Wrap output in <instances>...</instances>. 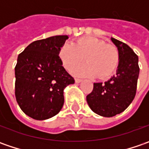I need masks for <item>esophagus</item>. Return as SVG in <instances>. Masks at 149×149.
<instances>
[{
  "mask_svg": "<svg viewBox=\"0 0 149 149\" xmlns=\"http://www.w3.org/2000/svg\"><path fill=\"white\" fill-rule=\"evenodd\" d=\"M82 81V79H79V78H75V82L76 83H80Z\"/></svg>",
  "mask_w": 149,
  "mask_h": 149,
  "instance_id": "1",
  "label": "esophagus"
}]
</instances>
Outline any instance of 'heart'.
<instances>
[{"instance_id":"1","label":"heart","mask_w":149,"mask_h":149,"mask_svg":"<svg viewBox=\"0 0 149 149\" xmlns=\"http://www.w3.org/2000/svg\"><path fill=\"white\" fill-rule=\"evenodd\" d=\"M63 65L68 70L80 65L84 60L86 65L77 67L73 72L82 76L104 78L110 76L117 69L119 51L114 45L106 44L96 37H83L74 44H65L60 51Z\"/></svg>"}]
</instances>
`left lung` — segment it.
Listing matches in <instances>:
<instances>
[{
	"mask_svg": "<svg viewBox=\"0 0 149 149\" xmlns=\"http://www.w3.org/2000/svg\"><path fill=\"white\" fill-rule=\"evenodd\" d=\"M113 43L119 51L116 74L104 83H94L86 100L89 108L103 117H113L123 112L136 95L139 74V57L128 45L114 38Z\"/></svg>",
	"mask_w": 149,
	"mask_h": 149,
	"instance_id": "8db88e82",
	"label": "left lung"
}]
</instances>
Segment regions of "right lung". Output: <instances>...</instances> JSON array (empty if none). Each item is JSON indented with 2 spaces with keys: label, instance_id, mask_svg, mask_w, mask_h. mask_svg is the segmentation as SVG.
I'll return each instance as SVG.
<instances>
[{
  "label": "right lung",
  "instance_id": "obj_1",
  "mask_svg": "<svg viewBox=\"0 0 149 149\" xmlns=\"http://www.w3.org/2000/svg\"><path fill=\"white\" fill-rule=\"evenodd\" d=\"M68 36L36 40L18 55L15 95L21 110L36 120L56 115L64 104V89L74 79L59 56Z\"/></svg>",
  "mask_w": 149,
  "mask_h": 149
}]
</instances>
